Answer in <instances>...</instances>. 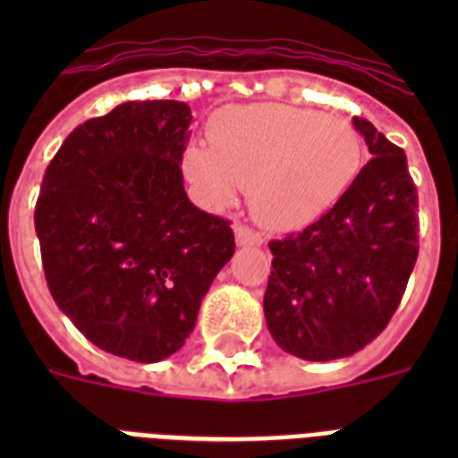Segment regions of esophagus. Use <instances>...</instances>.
Listing matches in <instances>:
<instances>
[{"label":"esophagus","mask_w":458,"mask_h":458,"mask_svg":"<svg viewBox=\"0 0 458 458\" xmlns=\"http://www.w3.org/2000/svg\"><path fill=\"white\" fill-rule=\"evenodd\" d=\"M235 240L240 247H261L264 244V237L250 230L247 225H237L235 228Z\"/></svg>","instance_id":"esophagus-1"}]
</instances>
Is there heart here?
Listing matches in <instances>:
<instances>
[{
	"label": "heart",
	"instance_id": "b5f03b06",
	"mask_svg": "<svg viewBox=\"0 0 458 458\" xmlns=\"http://www.w3.org/2000/svg\"><path fill=\"white\" fill-rule=\"evenodd\" d=\"M208 147L185 152V175L211 207H228L237 187L273 230L304 228L361 171L363 147L347 121L318 111L261 104L221 111L208 125Z\"/></svg>",
	"mask_w": 458,
	"mask_h": 458
}]
</instances>
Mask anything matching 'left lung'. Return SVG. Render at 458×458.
Instances as JSON below:
<instances>
[{
	"label": "left lung",
	"mask_w": 458,
	"mask_h": 458,
	"mask_svg": "<svg viewBox=\"0 0 458 458\" xmlns=\"http://www.w3.org/2000/svg\"><path fill=\"white\" fill-rule=\"evenodd\" d=\"M370 161L327 214L271 240L266 326L287 354L333 361L383 333L419 259V194L406 154L366 118Z\"/></svg>",
	"instance_id": "1"
}]
</instances>
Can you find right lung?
<instances>
[{"instance_id":"obj_1","label":"right lung","mask_w":458,"mask_h":458,"mask_svg":"<svg viewBox=\"0 0 458 458\" xmlns=\"http://www.w3.org/2000/svg\"><path fill=\"white\" fill-rule=\"evenodd\" d=\"M185 102H125L75 128L49 161L35 207L54 301L104 352L175 354L223 266L230 221L187 199Z\"/></svg>"}]
</instances>
